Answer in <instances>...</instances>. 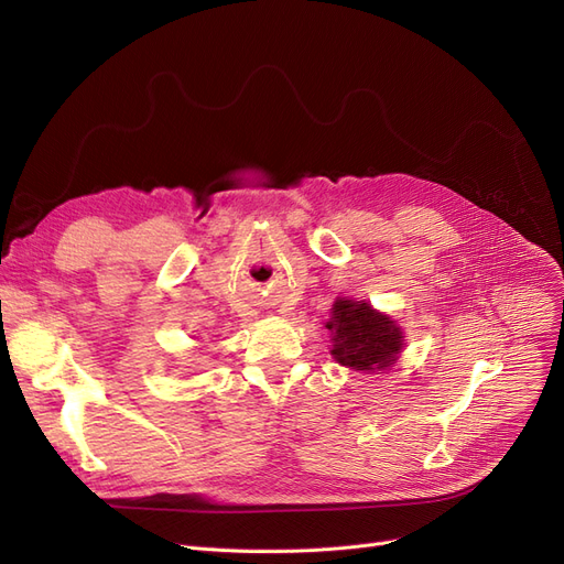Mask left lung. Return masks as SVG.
I'll return each mask as SVG.
<instances>
[{"label":"left lung","instance_id":"1","mask_svg":"<svg viewBox=\"0 0 564 564\" xmlns=\"http://www.w3.org/2000/svg\"><path fill=\"white\" fill-rule=\"evenodd\" d=\"M326 328L332 332L334 359L355 371H384L397 364L403 349V332L394 319L364 301L338 299Z\"/></svg>","mask_w":564,"mask_h":564}]
</instances>
